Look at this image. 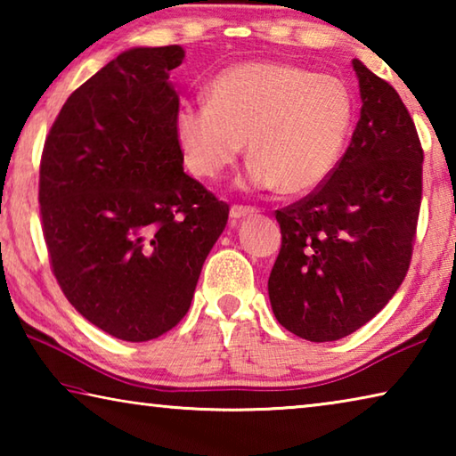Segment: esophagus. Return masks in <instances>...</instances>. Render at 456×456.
Wrapping results in <instances>:
<instances>
[{"mask_svg": "<svg viewBox=\"0 0 456 456\" xmlns=\"http://www.w3.org/2000/svg\"><path fill=\"white\" fill-rule=\"evenodd\" d=\"M256 213H257V209H253V207L233 205V207H231V211H229V217H231V223H237L239 219L251 217V215H256Z\"/></svg>", "mask_w": 456, "mask_h": 456, "instance_id": "34e87169", "label": "esophagus"}]
</instances>
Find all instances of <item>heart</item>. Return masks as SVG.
<instances>
[{"instance_id": "heart-1", "label": "heart", "mask_w": 456, "mask_h": 456, "mask_svg": "<svg viewBox=\"0 0 456 456\" xmlns=\"http://www.w3.org/2000/svg\"><path fill=\"white\" fill-rule=\"evenodd\" d=\"M207 104H184L173 133L184 165L217 179L247 141L249 189L307 195L334 171L348 138L354 102L346 84L288 61H243L215 76Z\"/></svg>"}]
</instances>
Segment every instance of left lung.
Wrapping results in <instances>:
<instances>
[{
    "label": "left lung",
    "instance_id": "1",
    "mask_svg": "<svg viewBox=\"0 0 456 456\" xmlns=\"http://www.w3.org/2000/svg\"><path fill=\"white\" fill-rule=\"evenodd\" d=\"M362 110L348 151L312 195L275 213L281 249L267 281L285 330L334 342L390 302L411 265L422 146L398 92L360 60Z\"/></svg>",
    "mask_w": 456,
    "mask_h": 456
}]
</instances>
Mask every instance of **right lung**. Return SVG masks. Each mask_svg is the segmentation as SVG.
I'll return each mask as SVG.
<instances>
[{
  "instance_id": "obj_1",
  "label": "right lung",
  "mask_w": 456,
  "mask_h": 456,
  "mask_svg": "<svg viewBox=\"0 0 456 456\" xmlns=\"http://www.w3.org/2000/svg\"><path fill=\"white\" fill-rule=\"evenodd\" d=\"M181 45L130 48L72 92L45 138L40 213L53 275L76 310L126 342L189 312L229 205L183 171L171 70Z\"/></svg>"
}]
</instances>
